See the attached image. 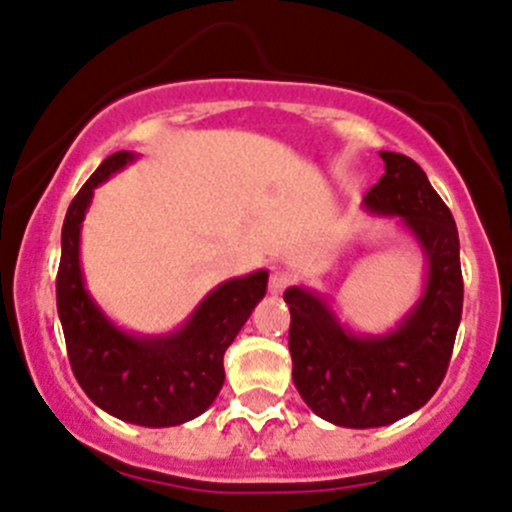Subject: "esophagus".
Masks as SVG:
<instances>
[{
	"label": "esophagus",
	"instance_id": "34e87169",
	"mask_svg": "<svg viewBox=\"0 0 512 512\" xmlns=\"http://www.w3.org/2000/svg\"><path fill=\"white\" fill-rule=\"evenodd\" d=\"M292 280H295V275H292L290 270H282V267H275L270 275V292H282L285 287L292 285Z\"/></svg>",
	"mask_w": 512,
	"mask_h": 512
}]
</instances>
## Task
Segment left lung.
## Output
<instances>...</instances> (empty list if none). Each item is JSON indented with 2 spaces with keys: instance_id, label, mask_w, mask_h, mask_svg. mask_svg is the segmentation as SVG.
I'll return each instance as SVG.
<instances>
[{
  "instance_id": "1",
  "label": "left lung",
  "mask_w": 512,
  "mask_h": 512,
  "mask_svg": "<svg viewBox=\"0 0 512 512\" xmlns=\"http://www.w3.org/2000/svg\"><path fill=\"white\" fill-rule=\"evenodd\" d=\"M385 175L365 195L398 215L428 257L418 305L388 335H355L317 292L287 287L292 380L307 408L342 428H382L423 408L440 388L463 315L458 227L418 162L380 152Z\"/></svg>"
}]
</instances>
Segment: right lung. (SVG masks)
<instances>
[{
	"instance_id": "right-lung-1",
	"label": "right lung",
	"mask_w": 512,
	"mask_h": 512,
	"mask_svg": "<svg viewBox=\"0 0 512 512\" xmlns=\"http://www.w3.org/2000/svg\"><path fill=\"white\" fill-rule=\"evenodd\" d=\"M132 160L135 155L124 150L109 155L69 205L62 225L57 312L69 365L87 398L124 423L170 428L197 418L215 403L225 382L222 357L265 297L267 270L222 282L170 335H130L109 322L84 290L79 230L94 187Z\"/></svg>"
}]
</instances>
